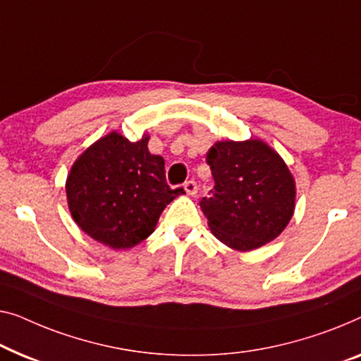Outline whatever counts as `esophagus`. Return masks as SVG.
I'll return each instance as SVG.
<instances>
[{"label":"esophagus","mask_w":361,"mask_h":361,"mask_svg":"<svg viewBox=\"0 0 361 361\" xmlns=\"http://www.w3.org/2000/svg\"><path fill=\"white\" fill-rule=\"evenodd\" d=\"M197 182L195 180H187L185 184H184V190L187 192V195H190V197H193L197 193Z\"/></svg>","instance_id":"obj_1"}]
</instances>
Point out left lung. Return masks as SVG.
<instances>
[{"label":"left lung","instance_id":"obj_1","mask_svg":"<svg viewBox=\"0 0 361 361\" xmlns=\"http://www.w3.org/2000/svg\"><path fill=\"white\" fill-rule=\"evenodd\" d=\"M213 187L200 208L218 241L234 250L262 247L290 223L296 184L274 148L259 138L216 142L208 149Z\"/></svg>","mask_w":361,"mask_h":361}]
</instances>
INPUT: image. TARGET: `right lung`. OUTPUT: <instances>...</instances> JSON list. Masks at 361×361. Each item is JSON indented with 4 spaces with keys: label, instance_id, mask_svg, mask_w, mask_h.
<instances>
[{
    "label": "right lung",
    "instance_id": "1",
    "mask_svg": "<svg viewBox=\"0 0 361 361\" xmlns=\"http://www.w3.org/2000/svg\"><path fill=\"white\" fill-rule=\"evenodd\" d=\"M149 135L130 142L117 132L78 156L66 177L68 208L94 241L130 249L154 231L161 213L182 189L166 182L164 159L151 154Z\"/></svg>",
    "mask_w": 361,
    "mask_h": 361
}]
</instances>
